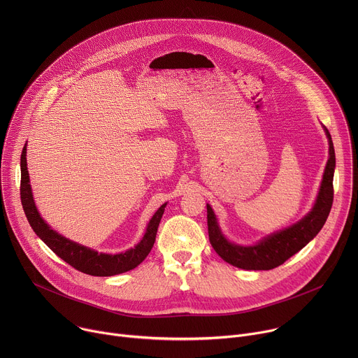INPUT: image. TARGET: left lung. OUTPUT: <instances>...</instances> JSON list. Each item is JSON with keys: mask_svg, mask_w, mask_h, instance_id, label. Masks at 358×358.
Returning a JSON list of instances; mask_svg holds the SVG:
<instances>
[{"mask_svg": "<svg viewBox=\"0 0 358 358\" xmlns=\"http://www.w3.org/2000/svg\"><path fill=\"white\" fill-rule=\"evenodd\" d=\"M329 160L324 169L319 195L312 211L292 227L268 235L252 246H242L229 242L220 229L217 217L207 203V221L210 242L220 257L232 266L246 271H269L285 264L294 253L308 245L323 228L333 203V177L336 169V155L329 130Z\"/></svg>", "mask_w": 358, "mask_h": 358, "instance_id": "left-lung-1", "label": "left lung"}]
</instances>
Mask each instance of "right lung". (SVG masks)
I'll return each mask as SVG.
<instances>
[{
    "label": "right lung",
    "mask_w": 358,
    "mask_h": 358,
    "mask_svg": "<svg viewBox=\"0 0 358 358\" xmlns=\"http://www.w3.org/2000/svg\"><path fill=\"white\" fill-rule=\"evenodd\" d=\"M21 202L31 228L48 245V248L52 249L61 259L73 266L76 271L92 276H113L138 266L150 253L152 245H155L159 224L167 206V203H163L156 211V214L150 220L141 241L126 252L116 255L99 253L90 248L76 243L54 231L41 218L29 185V174L27 169V144L21 155Z\"/></svg>",
    "instance_id": "add662e5"
}]
</instances>
